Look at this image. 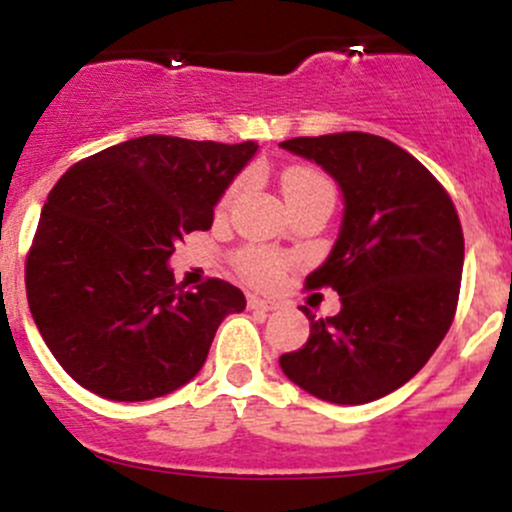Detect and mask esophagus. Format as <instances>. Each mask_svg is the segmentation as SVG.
<instances>
[{"label": "esophagus", "mask_w": 512, "mask_h": 512, "mask_svg": "<svg viewBox=\"0 0 512 512\" xmlns=\"http://www.w3.org/2000/svg\"><path fill=\"white\" fill-rule=\"evenodd\" d=\"M248 309H256V311H274V309H279V301H274V299H261V296H248Z\"/></svg>", "instance_id": "esophagus-1"}]
</instances>
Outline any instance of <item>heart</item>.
Wrapping results in <instances>:
<instances>
[{"label":"heart","mask_w":512,"mask_h":512,"mask_svg":"<svg viewBox=\"0 0 512 512\" xmlns=\"http://www.w3.org/2000/svg\"><path fill=\"white\" fill-rule=\"evenodd\" d=\"M243 186H246V180H236L231 191H228L226 203L233 196H238ZM281 188H284V196L289 203L314 196V193H332V186H329V180L324 175L311 168H301V165L289 168L281 175ZM236 266L251 284L274 286L281 279V271H284V259H281L279 253L269 251V248H246V251L236 256Z\"/></svg>","instance_id":"b5f03b06"}]
</instances>
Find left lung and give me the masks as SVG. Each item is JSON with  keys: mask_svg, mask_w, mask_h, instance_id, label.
Masks as SVG:
<instances>
[{"mask_svg": "<svg viewBox=\"0 0 512 512\" xmlns=\"http://www.w3.org/2000/svg\"><path fill=\"white\" fill-rule=\"evenodd\" d=\"M281 148L321 165L344 198L342 226L309 289L332 286L342 309L311 321L286 377L334 405H367L410 382L435 354L460 294L465 241L435 175L392 140L337 133L284 140Z\"/></svg>", "mask_w": 512, "mask_h": 512, "instance_id": "obj_1", "label": "left lung"}]
</instances>
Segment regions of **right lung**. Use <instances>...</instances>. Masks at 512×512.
Returning <instances> with one entry per match:
<instances>
[{
    "label": "right lung",
    "instance_id": "right-lung-1",
    "mask_svg": "<svg viewBox=\"0 0 512 512\" xmlns=\"http://www.w3.org/2000/svg\"><path fill=\"white\" fill-rule=\"evenodd\" d=\"M259 145L143 135L72 165L42 208L27 256V301L67 374L115 402L191 382L216 329L246 309L241 289L208 279L183 291L175 243L208 231L213 208Z\"/></svg>",
    "mask_w": 512,
    "mask_h": 512
}]
</instances>
